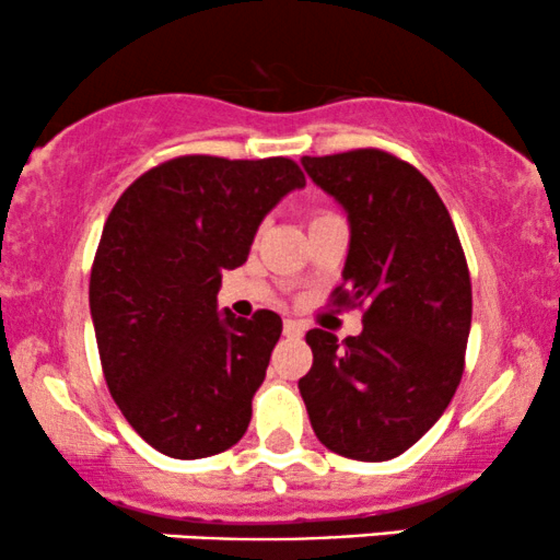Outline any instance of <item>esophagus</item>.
I'll use <instances>...</instances> for the list:
<instances>
[{"label": "esophagus", "mask_w": 560, "mask_h": 560, "mask_svg": "<svg viewBox=\"0 0 560 560\" xmlns=\"http://www.w3.org/2000/svg\"><path fill=\"white\" fill-rule=\"evenodd\" d=\"M302 331H305V326H302L300 320H294V318H287V320H284V337H289V339H300Z\"/></svg>", "instance_id": "1"}]
</instances>
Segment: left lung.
Listing matches in <instances>:
<instances>
[{
	"mask_svg": "<svg viewBox=\"0 0 560 560\" xmlns=\"http://www.w3.org/2000/svg\"><path fill=\"white\" fill-rule=\"evenodd\" d=\"M350 221L331 305L365 307L363 331H307L300 395L331 453L389 460L445 413L464 376L471 279L458 231L429 178L382 150L302 158Z\"/></svg>",
	"mask_w": 560,
	"mask_h": 560,
	"instance_id": "left-lung-1",
	"label": "left lung"
}]
</instances>
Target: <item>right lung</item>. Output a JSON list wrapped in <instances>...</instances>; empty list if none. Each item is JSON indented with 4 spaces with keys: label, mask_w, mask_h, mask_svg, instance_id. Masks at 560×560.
<instances>
[{
    "label": "right lung",
    "mask_w": 560,
    "mask_h": 560,
    "mask_svg": "<svg viewBox=\"0 0 560 560\" xmlns=\"http://www.w3.org/2000/svg\"><path fill=\"white\" fill-rule=\"evenodd\" d=\"M305 176L289 158L184 155L115 202L96 247L89 307L107 389L141 440L178 460L242 440L281 318L218 313L223 271Z\"/></svg>",
    "instance_id": "add662e5"
}]
</instances>
